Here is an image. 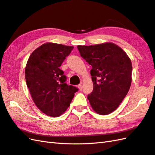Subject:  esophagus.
I'll return each instance as SVG.
<instances>
[{
	"instance_id": "obj_1",
	"label": "esophagus",
	"mask_w": 155,
	"mask_h": 155,
	"mask_svg": "<svg viewBox=\"0 0 155 155\" xmlns=\"http://www.w3.org/2000/svg\"><path fill=\"white\" fill-rule=\"evenodd\" d=\"M78 88H79V90H80V91H82V84H78Z\"/></svg>"
}]
</instances>
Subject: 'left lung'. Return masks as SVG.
<instances>
[{"instance_id":"1","label":"left lung","mask_w":155,"mask_h":155,"mask_svg":"<svg viewBox=\"0 0 155 155\" xmlns=\"http://www.w3.org/2000/svg\"><path fill=\"white\" fill-rule=\"evenodd\" d=\"M81 56L92 66V92L88 95L97 114L107 115L116 110L131 86L132 64L123 49L112 43L78 45Z\"/></svg>"}]
</instances>
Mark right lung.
<instances>
[{
    "mask_svg": "<svg viewBox=\"0 0 155 155\" xmlns=\"http://www.w3.org/2000/svg\"><path fill=\"white\" fill-rule=\"evenodd\" d=\"M73 48L47 43L28 59L25 69L27 86L35 105L48 116L58 117L63 114L78 91L66 83L67 77L59 68Z\"/></svg>",
    "mask_w": 155,
    "mask_h": 155,
    "instance_id": "obj_1",
    "label": "right lung"
}]
</instances>
